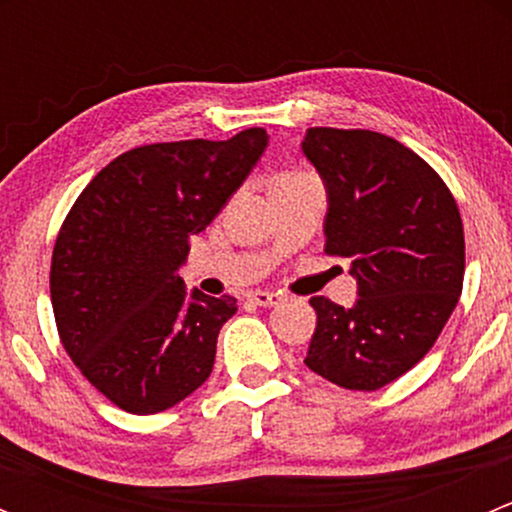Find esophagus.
Wrapping results in <instances>:
<instances>
[{"mask_svg":"<svg viewBox=\"0 0 512 512\" xmlns=\"http://www.w3.org/2000/svg\"><path fill=\"white\" fill-rule=\"evenodd\" d=\"M247 297H250L255 304H260V307H275V304L282 302V294L270 292V289H252Z\"/></svg>","mask_w":512,"mask_h":512,"instance_id":"esophagus-1","label":"esophagus"}]
</instances>
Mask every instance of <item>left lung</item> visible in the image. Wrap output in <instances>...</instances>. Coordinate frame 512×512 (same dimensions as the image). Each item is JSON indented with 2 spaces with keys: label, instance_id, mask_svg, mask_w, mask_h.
I'll use <instances>...</instances> for the list:
<instances>
[{
  "label": "left lung",
  "instance_id": "8db88e82",
  "mask_svg": "<svg viewBox=\"0 0 512 512\" xmlns=\"http://www.w3.org/2000/svg\"><path fill=\"white\" fill-rule=\"evenodd\" d=\"M302 151L327 188L324 252L352 260L359 299L312 297L304 364L352 391H376L418 364L456 309L466 270L458 205L441 175L394 138L309 128Z\"/></svg>",
  "mask_w": 512,
  "mask_h": 512
}]
</instances>
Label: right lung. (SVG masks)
Returning a JSON list of instances; mask_svg holds the SVG:
<instances>
[{
	"label": "right lung",
	"instance_id": "add662e5",
	"mask_svg": "<svg viewBox=\"0 0 512 512\" xmlns=\"http://www.w3.org/2000/svg\"><path fill=\"white\" fill-rule=\"evenodd\" d=\"M265 128L227 141L133 148L76 198L51 255V307L81 374L128 414L180 404L205 384L235 297L188 292V240L215 220L267 148Z\"/></svg>",
	"mask_w": 512,
	"mask_h": 512
}]
</instances>
